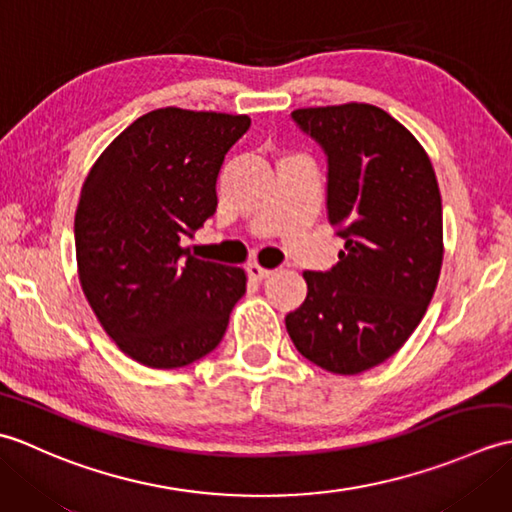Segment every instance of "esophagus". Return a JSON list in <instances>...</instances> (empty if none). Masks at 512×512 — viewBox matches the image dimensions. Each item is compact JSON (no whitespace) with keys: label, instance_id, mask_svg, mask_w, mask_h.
Returning a JSON list of instances; mask_svg holds the SVG:
<instances>
[{"label":"esophagus","instance_id":"esophagus-1","mask_svg":"<svg viewBox=\"0 0 512 512\" xmlns=\"http://www.w3.org/2000/svg\"><path fill=\"white\" fill-rule=\"evenodd\" d=\"M246 273H248V277L250 279H268L270 275H273V270H268V268H262L259 264H248V268H246Z\"/></svg>","mask_w":512,"mask_h":512}]
</instances>
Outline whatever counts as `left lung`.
Returning a JSON list of instances; mask_svg holds the SVG:
<instances>
[{"instance_id":"obj_1","label":"left lung","mask_w":512,"mask_h":512,"mask_svg":"<svg viewBox=\"0 0 512 512\" xmlns=\"http://www.w3.org/2000/svg\"><path fill=\"white\" fill-rule=\"evenodd\" d=\"M328 160L325 209L345 239L339 264L306 270L308 295L286 314L301 356L361 374L418 328L442 266V200L431 160L396 118L367 103L290 114Z\"/></svg>"}]
</instances>
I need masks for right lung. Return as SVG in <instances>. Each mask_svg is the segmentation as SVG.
Masks as SVG:
<instances>
[{
    "instance_id": "obj_1",
    "label": "right lung",
    "mask_w": 512,
    "mask_h": 512,
    "mask_svg": "<svg viewBox=\"0 0 512 512\" xmlns=\"http://www.w3.org/2000/svg\"><path fill=\"white\" fill-rule=\"evenodd\" d=\"M248 116L165 107L96 160L74 217L85 297L121 350L154 369L213 352L246 292L242 268L202 262L180 239L215 213L224 158Z\"/></svg>"
}]
</instances>
